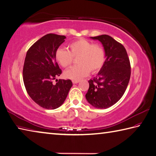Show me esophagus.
Here are the masks:
<instances>
[{
    "label": "esophagus",
    "mask_w": 156,
    "mask_h": 156,
    "mask_svg": "<svg viewBox=\"0 0 156 156\" xmlns=\"http://www.w3.org/2000/svg\"><path fill=\"white\" fill-rule=\"evenodd\" d=\"M72 83L73 84H77L79 83V80H73Z\"/></svg>",
    "instance_id": "1"
}]
</instances>
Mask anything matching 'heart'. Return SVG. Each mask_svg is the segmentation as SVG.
I'll use <instances>...</instances> for the list:
<instances>
[{
	"label": "heart",
	"instance_id": "1",
	"mask_svg": "<svg viewBox=\"0 0 156 156\" xmlns=\"http://www.w3.org/2000/svg\"><path fill=\"white\" fill-rule=\"evenodd\" d=\"M69 50L58 48L55 53L56 61L63 67H68L73 63V58H77L78 66L64 72L66 78L79 80L91 73L98 72L105 62V51L101 46L93 44L84 39L73 41L68 46Z\"/></svg>",
	"mask_w": 156,
	"mask_h": 156
}]
</instances>
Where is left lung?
Instances as JSON below:
<instances>
[{
  "label": "left lung",
  "mask_w": 156,
  "mask_h": 156,
  "mask_svg": "<svg viewBox=\"0 0 156 156\" xmlns=\"http://www.w3.org/2000/svg\"><path fill=\"white\" fill-rule=\"evenodd\" d=\"M90 38L101 42L106 60L98 75L89 80L85 97L93 107L106 109L117 103L126 91L131 74L129 60L123 45L110 36L101 35Z\"/></svg>",
  "instance_id": "1"
}]
</instances>
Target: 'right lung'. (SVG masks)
<instances>
[{
  "mask_svg": "<svg viewBox=\"0 0 156 156\" xmlns=\"http://www.w3.org/2000/svg\"><path fill=\"white\" fill-rule=\"evenodd\" d=\"M66 38L52 33L44 35L30 48L25 57V88L30 98L44 108L54 110L60 107L72 87L70 80H59L56 84L52 82L62 72L55 53Z\"/></svg>",
  "mask_w": 156,
  "mask_h": 156,
  "instance_id": "add662e5",
  "label": "right lung"
}]
</instances>
